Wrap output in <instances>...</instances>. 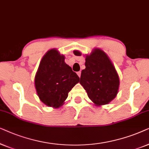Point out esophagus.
Listing matches in <instances>:
<instances>
[{"label": "esophagus", "instance_id": "obj_1", "mask_svg": "<svg viewBox=\"0 0 149 149\" xmlns=\"http://www.w3.org/2000/svg\"><path fill=\"white\" fill-rule=\"evenodd\" d=\"M77 74H78V76L79 77H80V76H81V71H78V72H77Z\"/></svg>", "mask_w": 149, "mask_h": 149}]
</instances>
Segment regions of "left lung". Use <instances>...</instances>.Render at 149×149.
<instances>
[{
    "label": "left lung",
    "mask_w": 149,
    "mask_h": 149,
    "mask_svg": "<svg viewBox=\"0 0 149 149\" xmlns=\"http://www.w3.org/2000/svg\"><path fill=\"white\" fill-rule=\"evenodd\" d=\"M73 53L81 55L78 51ZM85 66L81 73L80 84L96 106L108 104L116 96L119 86V78L114 65L104 52L95 49L86 57Z\"/></svg>",
    "instance_id": "left-lung-1"
}]
</instances>
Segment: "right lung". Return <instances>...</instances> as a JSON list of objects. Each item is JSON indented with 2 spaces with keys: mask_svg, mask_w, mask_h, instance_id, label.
I'll use <instances>...</instances> for the list:
<instances>
[{
  "mask_svg": "<svg viewBox=\"0 0 149 149\" xmlns=\"http://www.w3.org/2000/svg\"><path fill=\"white\" fill-rule=\"evenodd\" d=\"M80 81L76 73L65 63L56 49L49 50L39 64L35 85L39 99L46 106L59 108L71 88Z\"/></svg>",
  "mask_w": 149,
  "mask_h": 149,
  "instance_id": "right-lung-1",
  "label": "right lung"
}]
</instances>
